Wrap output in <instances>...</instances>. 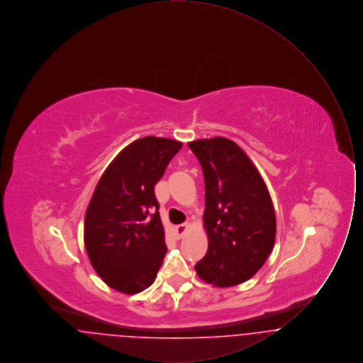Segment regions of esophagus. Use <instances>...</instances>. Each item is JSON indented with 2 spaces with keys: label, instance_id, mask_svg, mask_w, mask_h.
Wrapping results in <instances>:
<instances>
[{
  "label": "esophagus",
  "instance_id": "esophagus-1",
  "mask_svg": "<svg viewBox=\"0 0 363 363\" xmlns=\"http://www.w3.org/2000/svg\"><path fill=\"white\" fill-rule=\"evenodd\" d=\"M188 228H189V225H188V223H182V225H175L177 237H178V238H182V237L186 234Z\"/></svg>",
  "mask_w": 363,
  "mask_h": 363
}]
</instances>
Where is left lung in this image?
Segmentation results:
<instances>
[{"instance_id": "8db88e82", "label": "left lung", "mask_w": 363, "mask_h": 363, "mask_svg": "<svg viewBox=\"0 0 363 363\" xmlns=\"http://www.w3.org/2000/svg\"><path fill=\"white\" fill-rule=\"evenodd\" d=\"M206 184V257L194 269L204 281L231 287L253 277L268 259L277 235L268 189L247 155L225 138L188 144Z\"/></svg>"}]
</instances>
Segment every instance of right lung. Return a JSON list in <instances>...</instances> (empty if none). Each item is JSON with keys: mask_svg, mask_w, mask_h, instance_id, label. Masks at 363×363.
Instances as JSON below:
<instances>
[{"mask_svg": "<svg viewBox=\"0 0 363 363\" xmlns=\"http://www.w3.org/2000/svg\"><path fill=\"white\" fill-rule=\"evenodd\" d=\"M181 147L170 138L136 140L111 162L95 188L84 243L94 269L114 290L138 294L155 280L167 246L154 188Z\"/></svg>", "mask_w": 363, "mask_h": 363, "instance_id": "right-lung-1", "label": "right lung"}]
</instances>
